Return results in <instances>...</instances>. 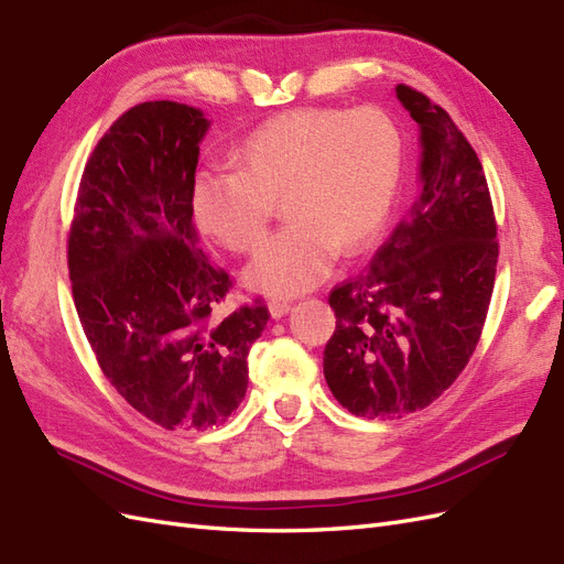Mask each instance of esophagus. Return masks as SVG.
<instances>
[{
  "instance_id": "1",
  "label": "esophagus",
  "mask_w": 564,
  "mask_h": 564,
  "mask_svg": "<svg viewBox=\"0 0 564 564\" xmlns=\"http://www.w3.org/2000/svg\"><path fill=\"white\" fill-rule=\"evenodd\" d=\"M268 308H270V315L274 321H280V318H284L286 313L292 311V304L290 301H282V299H272L270 304H268Z\"/></svg>"
}]
</instances>
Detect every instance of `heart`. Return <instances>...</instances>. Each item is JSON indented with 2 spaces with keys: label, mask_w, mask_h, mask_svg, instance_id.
Listing matches in <instances>:
<instances>
[{
  "label": "heart",
  "mask_w": 564,
  "mask_h": 564,
  "mask_svg": "<svg viewBox=\"0 0 564 564\" xmlns=\"http://www.w3.org/2000/svg\"><path fill=\"white\" fill-rule=\"evenodd\" d=\"M400 155V133L380 109H292L235 150L237 172L196 174L191 213L205 235L246 253L282 200L290 227L260 246L243 280L256 292L296 296L325 280L337 251L356 256L380 235Z\"/></svg>",
  "instance_id": "b5f03b06"
}]
</instances>
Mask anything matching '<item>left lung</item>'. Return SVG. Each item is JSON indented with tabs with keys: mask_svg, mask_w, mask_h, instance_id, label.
Returning a JSON list of instances; mask_svg holds the SVG:
<instances>
[{
	"mask_svg": "<svg viewBox=\"0 0 564 564\" xmlns=\"http://www.w3.org/2000/svg\"><path fill=\"white\" fill-rule=\"evenodd\" d=\"M421 127V191L356 278L329 292L337 327L323 354L335 400L364 419H402L469 364L498 265L484 167L443 107L397 86Z\"/></svg>",
	"mask_w": 564,
	"mask_h": 564,
	"instance_id": "1",
	"label": "left lung"
}]
</instances>
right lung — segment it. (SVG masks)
<instances>
[{
  "label": "right lung",
  "mask_w": 564,
  "mask_h": 564,
  "mask_svg": "<svg viewBox=\"0 0 564 564\" xmlns=\"http://www.w3.org/2000/svg\"><path fill=\"white\" fill-rule=\"evenodd\" d=\"M198 107H131L95 145L68 235L76 313L102 373L139 414L167 431L225 423L249 386L246 356L270 313L215 318L229 274L200 249L191 213Z\"/></svg>",
  "instance_id": "right-lung-1"
}]
</instances>
